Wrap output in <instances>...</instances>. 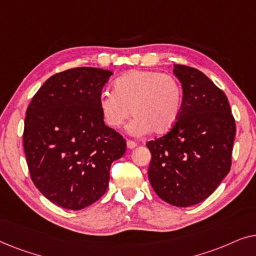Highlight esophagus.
<instances>
[{"label": "esophagus", "mask_w": 256, "mask_h": 256, "mask_svg": "<svg viewBox=\"0 0 256 256\" xmlns=\"http://www.w3.org/2000/svg\"><path fill=\"white\" fill-rule=\"evenodd\" d=\"M127 146L129 149H134V148H136V146H138V143L132 141V140H127Z\"/></svg>", "instance_id": "obj_1"}]
</instances>
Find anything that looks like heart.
Here are the masks:
<instances>
[{
	"instance_id": "1",
	"label": "heart",
	"mask_w": 256,
	"mask_h": 256,
	"mask_svg": "<svg viewBox=\"0 0 256 256\" xmlns=\"http://www.w3.org/2000/svg\"><path fill=\"white\" fill-rule=\"evenodd\" d=\"M113 86L114 92L104 90L99 96V108L108 127L120 128L132 113L135 118L128 124L130 134L160 135L180 118L183 90L172 76L132 70L118 76Z\"/></svg>"
}]
</instances>
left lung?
I'll return each mask as SVG.
<instances>
[{
  "label": "left lung",
  "instance_id": "8db88e82",
  "mask_svg": "<svg viewBox=\"0 0 256 256\" xmlns=\"http://www.w3.org/2000/svg\"><path fill=\"white\" fill-rule=\"evenodd\" d=\"M183 87V107L166 134L146 142L148 177L157 196L188 208L211 196L230 172L236 120L226 94L194 68L174 66Z\"/></svg>",
  "mask_w": 256,
  "mask_h": 256
}]
</instances>
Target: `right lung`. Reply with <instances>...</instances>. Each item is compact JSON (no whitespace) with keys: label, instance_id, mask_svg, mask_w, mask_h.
<instances>
[{"label":"right lung","instance_id":"1","mask_svg":"<svg viewBox=\"0 0 256 256\" xmlns=\"http://www.w3.org/2000/svg\"><path fill=\"white\" fill-rule=\"evenodd\" d=\"M112 74L96 68L56 73L28 106L23 146L30 177L62 208L76 211L102 197L112 163L126 152V140L104 124L99 108Z\"/></svg>","mask_w":256,"mask_h":256}]
</instances>
